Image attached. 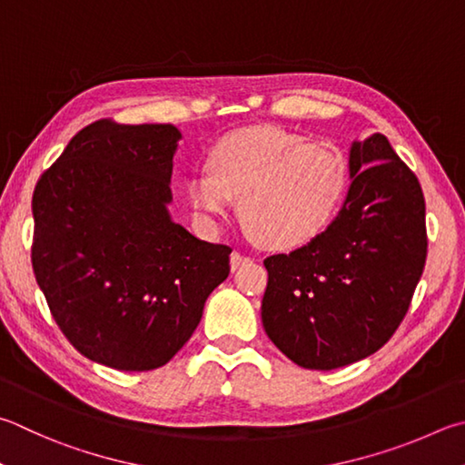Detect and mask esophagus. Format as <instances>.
<instances>
[{"label": "esophagus", "instance_id": "1", "mask_svg": "<svg viewBox=\"0 0 465 465\" xmlns=\"http://www.w3.org/2000/svg\"><path fill=\"white\" fill-rule=\"evenodd\" d=\"M250 260H252V258H250V256H246V254H242V252H233L232 258H230L232 270L235 272V270H238L242 264H246V262H250Z\"/></svg>", "mask_w": 465, "mask_h": 465}]
</instances>
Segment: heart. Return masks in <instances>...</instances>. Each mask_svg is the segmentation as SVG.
I'll return each mask as SVG.
<instances>
[{
	"label": "heart",
	"mask_w": 465,
	"mask_h": 465,
	"mask_svg": "<svg viewBox=\"0 0 465 465\" xmlns=\"http://www.w3.org/2000/svg\"><path fill=\"white\" fill-rule=\"evenodd\" d=\"M209 173L187 181L193 211L207 223L233 199L260 246L294 250L327 230L350 187L345 152L327 140L278 128H246L209 152Z\"/></svg>",
	"instance_id": "b5f03b06"
}]
</instances>
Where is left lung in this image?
I'll return each instance as SVG.
<instances>
[{
  "instance_id": "8db88e82",
  "label": "left lung",
  "mask_w": 465,
  "mask_h": 465,
  "mask_svg": "<svg viewBox=\"0 0 465 465\" xmlns=\"http://www.w3.org/2000/svg\"><path fill=\"white\" fill-rule=\"evenodd\" d=\"M350 179L323 233L264 260L262 325L309 370L348 366L382 348L407 315L427 260L423 191L386 136L353 142Z\"/></svg>"
}]
</instances>
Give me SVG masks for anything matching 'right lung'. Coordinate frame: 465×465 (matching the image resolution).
Instances as JSON below:
<instances>
[{
  "mask_svg": "<svg viewBox=\"0 0 465 465\" xmlns=\"http://www.w3.org/2000/svg\"><path fill=\"white\" fill-rule=\"evenodd\" d=\"M171 124H89L40 176L32 266L83 356L124 372L171 361L230 274V246L174 223Z\"/></svg>",
  "mask_w": 465,
  "mask_h": 465,
  "instance_id": "right-lung-1",
  "label": "right lung"
}]
</instances>
